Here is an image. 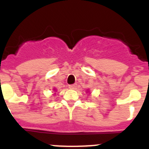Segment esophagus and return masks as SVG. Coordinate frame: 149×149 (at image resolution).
I'll use <instances>...</instances> for the list:
<instances>
[{
  "instance_id": "1",
  "label": "esophagus",
  "mask_w": 149,
  "mask_h": 149,
  "mask_svg": "<svg viewBox=\"0 0 149 149\" xmlns=\"http://www.w3.org/2000/svg\"><path fill=\"white\" fill-rule=\"evenodd\" d=\"M77 87V84H71L68 86V88H70L71 89H75Z\"/></svg>"
}]
</instances>
